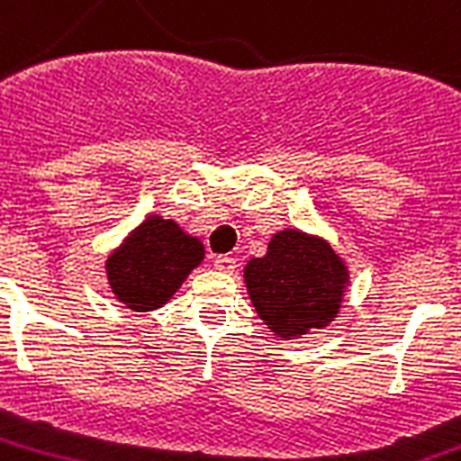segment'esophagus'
I'll return each mask as SVG.
<instances>
[{"mask_svg": "<svg viewBox=\"0 0 461 461\" xmlns=\"http://www.w3.org/2000/svg\"><path fill=\"white\" fill-rule=\"evenodd\" d=\"M215 268L220 270V273H234V268H237V258H231V256H217Z\"/></svg>", "mask_w": 461, "mask_h": 461, "instance_id": "obj_1", "label": "esophagus"}]
</instances>
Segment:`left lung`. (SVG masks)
<instances>
[{"label": "left lung", "mask_w": 461, "mask_h": 461, "mask_svg": "<svg viewBox=\"0 0 461 461\" xmlns=\"http://www.w3.org/2000/svg\"><path fill=\"white\" fill-rule=\"evenodd\" d=\"M244 283L268 331L293 340L326 329L339 316L350 270L329 239L285 227L270 237L266 256L246 263Z\"/></svg>", "instance_id": "8db88e82"}]
</instances>
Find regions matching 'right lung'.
Wrapping results in <instances>:
<instances>
[{
  "label": "right lung",
  "instance_id": "right-lung-1",
  "mask_svg": "<svg viewBox=\"0 0 461 461\" xmlns=\"http://www.w3.org/2000/svg\"><path fill=\"white\" fill-rule=\"evenodd\" d=\"M205 258V246L174 220L145 217L105 258L108 287L121 304L149 314L174 297Z\"/></svg>",
  "mask_w": 461,
  "mask_h": 461
}]
</instances>
